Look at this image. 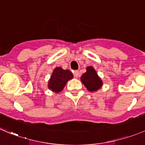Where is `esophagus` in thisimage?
Returning a JSON list of instances; mask_svg holds the SVG:
<instances>
[{"label":"esophagus","instance_id":"obj_1","mask_svg":"<svg viewBox=\"0 0 145 145\" xmlns=\"http://www.w3.org/2000/svg\"><path fill=\"white\" fill-rule=\"evenodd\" d=\"M74 75L76 78H78V77L79 76V75H80V74H79V71H77V70H75V71H74Z\"/></svg>","mask_w":145,"mask_h":145}]
</instances>
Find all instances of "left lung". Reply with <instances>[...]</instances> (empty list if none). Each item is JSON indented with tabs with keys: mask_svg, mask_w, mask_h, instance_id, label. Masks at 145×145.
Here are the masks:
<instances>
[{
	"mask_svg": "<svg viewBox=\"0 0 145 145\" xmlns=\"http://www.w3.org/2000/svg\"><path fill=\"white\" fill-rule=\"evenodd\" d=\"M81 81L88 91L91 92H96L103 86V82L91 66L86 67V71L81 76Z\"/></svg>",
	"mask_w": 145,
	"mask_h": 145,
	"instance_id": "left-lung-1",
	"label": "left lung"
}]
</instances>
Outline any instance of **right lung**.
I'll return each instance as SVG.
<instances>
[{"instance_id":"1","label":"right lung","mask_w":145,"mask_h":145,"mask_svg":"<svg viewBox=\"0 0 145 145\" xmlns=\"http://www.w3.org/2000/svg\"><path fill=\"white\" fill-rule=\"evenodd\" d=\"M73 78L74 75L69 70L56 67L48 82V88L53 92L59 93L63 90L68 81Z\"/></svg>"}]
</instances>
